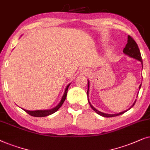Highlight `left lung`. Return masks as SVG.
<instances>
[{
    "label": "left lung",
    "mask_w": 150,
    "mask_h": 150,
    "mask_svg": "<svg viewBox=\"0 0 150 150\" xmlns=\"http://www.w3.org/2000/svg\"><path fill=\"white\" fill-rule=\"evenodd\" d=\"M123 53H124L125 54L129 55V57H133V58H134L136 59H137V60L141 62V63H142V65H143L142 57H141L140 50H139V47H138L137 42H136L134 41V40L130 36V35H128V36H127V43L126 44V45H125V47L123 49ZM141 84L139 86V89L141 88ZM88 88H89V81H88V91H87L88 96V91H89ZM88 103L90 104V106L91 107V108L93 109L94 111L96 112L98 114V115L102 116V117H116V116H119V115H122V114H123L126 111L128 110H127L123 111V112H120L118 114H115V115H110V114H105V113L101 112L97 110V109L95 108H94L93 105L91 104L89 100H88ZM135 103H136V101H135V102L133 103V105H132L131 108H132L134 106V105L135 104Z\"/></svg>",
    "instance_id": "8db88e82"
}]
</instances>
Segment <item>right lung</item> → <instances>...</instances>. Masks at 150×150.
Here are the masks:
<instances>
[{
	"label": "right lung",
	"instance_id": "right-lung-1",
	"mask_svg": "<svg viewBox=\"0 0 150 150\" xmlns=\"http://www.w3.org/2000/svg\"><path fill=\"white\" fill-rule=\"evenodd\" d=\"M70 84H69L66 88L65 92L64 93L62 98L61 99V101L59 102L58 105H57L56 107H55L54 108L51 109V110H35V111H30V110H24L26 112L29 114V115L33 116V117H46V116L50 115L51 114L54 113L56 112L57 110H58L59 108H60L62 105L63 103L64 102L66 97H67V92H68V88H69Z\"/></svg>",
	"mask_w": 150,
	"mask_h": 150
}]
</instances>
